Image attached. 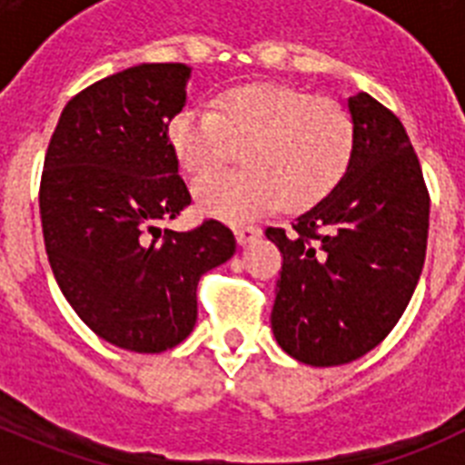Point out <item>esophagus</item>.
<instances>
[{"label":"esophagus","instance_id":"esophagus-1","mask_svg":"<svg viewBox=\"0 0 465 465\" xmlns=\"http://www.w3.org/2000/svg\"><path fill=\"white\" fill-rule=\"evenodd\" d=\"M261 235H262V230L258 228V225H240V228H235V237L242 246L252 244V242L258 240Z\"/></svg>","mask_w":465,"mask_h":465}]
</instances>
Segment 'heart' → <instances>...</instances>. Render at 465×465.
<instances>
[{
    "instance_id": "b5f03b06",
    "label": "heart",
    "mask_w": 465,
    "mask_h": 465,
    "mask_svg": "<svg viewBox=\"0 0 465 465\" xmlns=\"http://www.w3.org/2000/svg\"><path fill=\"white\" fill-rule=\"evenodd\" d=\"M167 139L191 176L228 165L242 151L244 170L195 186L200 209L244 221L282 207L298 213L322 204L354 160V121L338 102L272 81L230 85L212 111L186 106L167 123Z\"/></svg>"
}]
</instances>
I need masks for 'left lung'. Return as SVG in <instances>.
<instances>
[{"label":"left lung","mask_w":465,"mask_h":465,"mask_svg":"<svg viewBox=\"0 0 465 465\" xmlns=\"http://www.w3.org/2000/svg\"><path fill=\"white\" fill-rule=\"evenodd\" d=\"M347 104L356 151L342 183L291 232L265 230L283 258L274 338L316 368L361 359L393 331L429 240V188L402 123L368 93Z\"/></svg>","instance_id":"8db88e82"}]
</instances>
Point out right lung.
Wrapping results in <instances>:
<instances>
[{
	"instance_id": "obj_1",
	"label": "right lung",
	"mask_w": 465,
	"mask_h": 465,
	"mask_svg": "<svg viewBox=\"0 0 465 465\" xmlns=\"http://www.w3.org/2000/svg\"><path fill=\"white\" fill-rule=\"evenodd\" d=\"M191 67L139 64L74 94L48 143L41 228L55 282L102 340L158 354L191 335L197 282L235 253L221 221L174 232L191 204L167 123L186 104Z\"/></svg>"
}]
</instances>
